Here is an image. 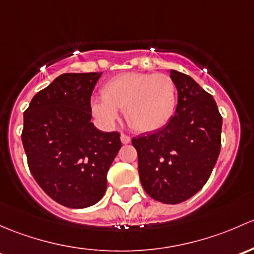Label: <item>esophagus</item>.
<instances>
[{"instance_id":"1","label":"esophagus","mask_w":254,"mask_h":254,"mask_svg":"<svg viewBox=\"0 0 254 254\" xmlns=\"http://www.w3.org/2000/svg\"><path fill=\"white\" fill-rule=\"evenodd\" d=\"M121 142L124 144H128V143H130V137H128L127 134H121Z\"/></svg>"}]
</instances>
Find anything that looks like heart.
<instances>
[{"mask_svg":"<svg viewBox=\"0 0 254 254\" xmlns=\"http://www.w3.org/2000/svg\"><path fill=\"white\" fill-rule=\"evenodd\" d=\"M103 99L91 100V112L103 124L112 125L125 111L127 125L137 132L161 129L171 121L177 105V90L170 75L124 73L101 89Z\"/></svg>","mask_w":254,"mask_h":254,"instance_id":"obj_1","label":"heart"}]
</instances>
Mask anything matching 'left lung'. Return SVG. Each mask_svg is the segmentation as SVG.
I'll return each instance as SVG.
<instances>
[{
    "instance_id": "8db88e82",
    "label": "left lung",
    "mask_w": 254,
    "mask_h": 254,
    "mask_svg": "<svg viewBox=\"0 0 254 254\" xmlns=\"http://www.w3.org/2000/svg\"><path fill=\"white\" fill-rule=\"evenodd\" d=\"M176 112L156 132L133 138L143 188L153 199L179 204L206 184L219 158L223 117L213 96L193 78L170 70Z\"/></svg>"
}]
</instances>
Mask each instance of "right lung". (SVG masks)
Returning <instances> with one entry per match:
<instances>
[{
    "instance_id": "right-lung-1",
    "label": "right lung",
    "mask_w": 254,
    "mask_h": 254,
    "mask_svg": "<svg viewBox=\"0 0 254 254\" xmlns=\"http://www.w3.org/2000/svg\"><path fill=\"white\" fill-rule=\"evenodd\" d=\"M101 72L64 73L35 94L24 112L22 142L28 166L44 192L73 209L94 205L121 148L119 132L90 122V98Z\"/></svg>"
}]
</instances>
